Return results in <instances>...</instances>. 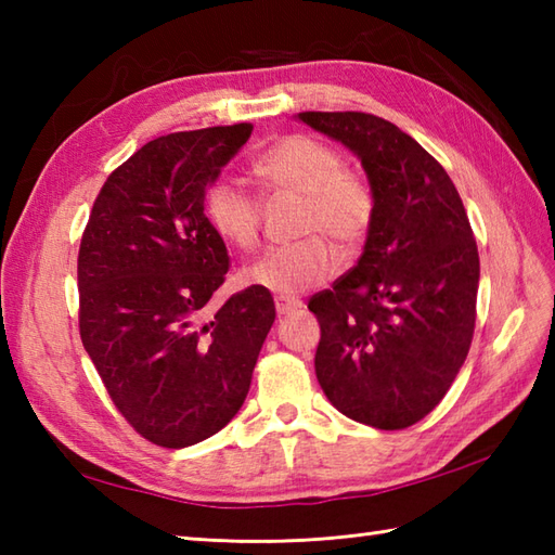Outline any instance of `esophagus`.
Masks as SVG:
<instances>
[{"label":"esophagus","instance_id":"esophagus-1","mask_svg":"<svg viewBox=\"0 0 555 555\" xmlns=\"http://www.w3.org/2000/svg\"><path fill=\"white\" fill-rule=\"evenodd\" d=\"M300 308H302V302L296 298H284V296L276 298V314L279 317H291V314L300 312Z\"/></svg>","mask_w":555,"mask_h":555}]
</instances>
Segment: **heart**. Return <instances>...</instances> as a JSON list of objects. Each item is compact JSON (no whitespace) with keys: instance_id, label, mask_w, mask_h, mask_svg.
<instances>
[{"instance_id":"obj_1","label":"heart","mask_w":555,"mask_h":555,"mask_svg":"<svg viewBox=\"0 0 555 555\" xmlns=\"http://www.w3.org/2000/svg\"><path fill=\"white\" fill-rule=\"evenodd\" d=\"M255 173L271 191L302 197L298 235L308 238L274 247L247 264L241 271L245 286L298 296L336 271L332 244L340 255H352L367 241L376 217L374 188L367 176L348 169L332 145L302 133L286 135L257 157ZM203 209L221 241L241 250L257 245L262 205L241 181L231 176L211 181Z\"/></svg>"}]
</instances>
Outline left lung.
<instances>
[{
	"mask_svg": "<svg viewBox=\"0 0 555 555\" xmlns=\"http://www.w3.org/2000/svg\"><path fill=\"white\" fill-rule=\"evenodd\" d=\"M298 119L360 157L376 195L364 253L310 298L314 372L346 417L405 429L441 403L473 344L479 253L451 176L415 138L364 112Z\"/></svg>",
	"mask_w": 555,
	"mask_h": 555,
	"instance_id": "1",
	"label": "left lung"
}]
</instances>
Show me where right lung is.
<instances>
[{"instance_id":"right-lung-1","label":"right lung","mask_w":555,"mask_h":555,"mask_svg":"<svg viewBox=\"0 0 555 555\" xmlns=\"http://www.w3.org/2000/svg\"><path fill=\"white\" fill-rule=\"evenodd\" d=\"M250 133L235 124L150 140L104 181L80 238V340L116 410L162 448L227 427L276 317L255 286L207 308L229 253L203 199Z\"/></svg>"}]
</instances>
